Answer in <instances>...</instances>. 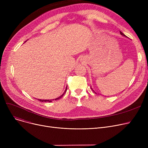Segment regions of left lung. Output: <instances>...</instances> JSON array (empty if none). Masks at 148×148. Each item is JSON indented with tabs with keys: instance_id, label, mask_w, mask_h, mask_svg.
<instances>
[{
	"instance_id": "left-lung-1",
	"label": "left lung",
	"mask_w": 148,
	"mask_h": 148,
	"mask_svg": "<svg viewBox=\"0 0 148 148\" xmlns=\"http://www.w3.org/2000/svg\"><path fill=\"white\" fill-rule=\"evenodd\" d=\"M120 34H121V35H122V36H125V37H127V36H126L125 35H124V34H123V33H122V32H121V31H120ZM91 89H92V88H91ZM92 90H93V91H94V92L95 93V94H97V92H95V91H94V90H93V89H92Z\"/></svg>"
}]
</instances>
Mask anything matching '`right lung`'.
I'll use <instances>...</instances> for the list:
<instances>
[{"label": "right lung", "instance_id": "1", "mask_svg": "<svg viewBox=\"0 0 148 148\" xmlns=\"http://www.w3.org/2000/svg\"><path fill=\"white\" fill-rule=\"evenodd\" d=\"M66 90H67V86H66V89H65L64 92L63 93V94H62L59 97H58V98H56V99H38V101H40L41 102H49V103H50V102H51V101H52V100L53 101V100H54V99H55V100L59 99L60 98H62V97L64 96V95L65 94V92H66Z\"/></svg>", "mask_w": 148, "mask_h": 148}]
</instances>
